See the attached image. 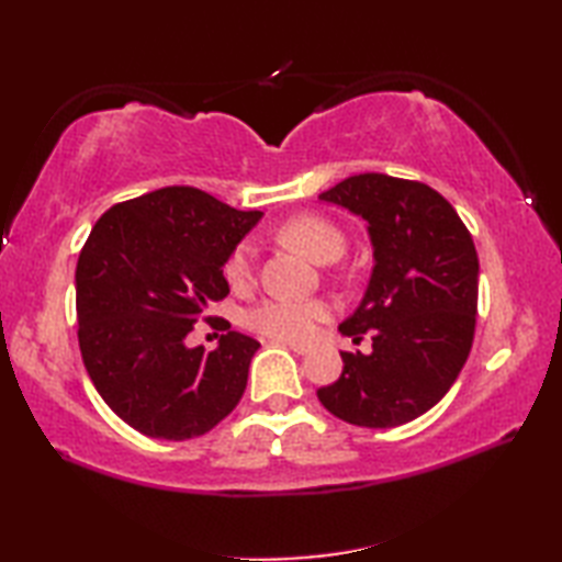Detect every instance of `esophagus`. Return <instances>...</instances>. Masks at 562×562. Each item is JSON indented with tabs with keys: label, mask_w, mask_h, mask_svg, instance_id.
Wrapping results in <instances>:
<instances>
[{
	"label": "esophagus",
	"mask_w": 562,
	"mask_h": 562,
	"mask_svg": "<svg viewBox=\"0 0 562 562\" xmlns=\"http://www.w3.org/2000/svg\"><path fill=\"white\" fill-rule=\"evenodd\" d=\"M280 345H284V348H290L292 352H296V355H306L308 350H312V348H308V345H304V342H288V340H278Z\"/></svg>",
	"instance_id": "34e87169"
}]
</instances>
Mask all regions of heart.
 Returning <instances> with one entry per match:
<instances>
[{
  "mask_svg": "<svg viewBox=\"0 0 562 562\" xmlns=\"http://www.w3.org/2000/svg\"><path fill=\"white\" fill-rule=\"evenodd\" d=\"M280 241L302 250L316 262L338 260L345 250V234L338 224H333L318 214H300L284 222L278 229ZM224 278L234 290H244L254 280V248L250 244H238L224 262ZM333 306L326 300H272L260 302L246 314V326L250 330L268 336L272 340H306L314 336L316 326L326 321Z\"/></svg>",
  "mask_w": 562,
  "mask_h": 562,
  "instance_id": "1",
  "label": "heart"
}]
</instances>
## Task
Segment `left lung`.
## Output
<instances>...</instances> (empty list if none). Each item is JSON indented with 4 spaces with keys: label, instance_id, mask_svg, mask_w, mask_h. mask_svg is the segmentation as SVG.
I'll list each match as a JSON object with an SVG mask.
<instances>
[{
    "label": "left lung",
    "instance_id": "8db88e82",
    "mask_svg": "<svg viewBox=\"0 0 562 562\" xmlns=\"http://www.w3.org/2000/svg\"><path fill=\"white\" fill-rule=\"evenodd\" d=\"M321 200L367 222L374 268L357 312L340 324L372 352H340L342 374L316 391L360 427L405 425L437 405L469 360L479 312V254L435 188L386 173L350 176Z\"/></svg>",
    "mask_w": 562,
    "mask_h": 562
}]
</instances>
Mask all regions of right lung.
Returning a JSON list of instances; mask_svg holds the SVG:
<instances>
[{"label": "right lung", "mask_w": 562, "mask_h": 562, "mask_svg": "<svg viewBox=\"0 0 562 562\" xmlns=\"http://www.w3.org/2000/svg\"><path fill=\"white\" fill-rule=\"evenodd\" d=\"M262 212L234 210L205 190L169 186L117 202L77 260L83 367L109 408L154 439L210 432L241 401L260 342L229 330L217 350L186 336L229 294L224 262Z\"/></svg>", "instance_id": "1"}]
</instances>
